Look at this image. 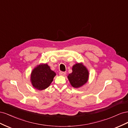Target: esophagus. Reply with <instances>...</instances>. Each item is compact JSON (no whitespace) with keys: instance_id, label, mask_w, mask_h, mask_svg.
I'll use <instances>...</instances> for the list:
<instances>
[{"instance_id":"esophagus-1","label":"esophagus","mask_w":128,"mask_h":128,"mask_svg":"<svg viewBox=\"0 0 128 128\" xmlns=\"http://www.w3.org/2000/svg\"><path fill=\"white\" fill-rule=\"evenodd\" d=\"M66 74V72H59V75H62V76H64Z\"/></svg>"}]
</instances>
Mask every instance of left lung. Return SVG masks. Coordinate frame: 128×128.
<instances>
[{"label":"left lung","mask_w":128,"mask_h":128,"mask_svg":"<svg viewBox=\"0 0 128 128\" xmlns=\"http://www.w3.org/2000/svg\"><path fill=\"white\" fill-rule=\"evenodd\" d=\"M72 72L68 75L71 86L75 88L82 87L88 81L89 72L83 63H77L72 67Z\"/></svg>","instance_id":"8db88e82"}]
</instances>
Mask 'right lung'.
<instances>
[{
	"label": "right lung",
	"instance_id": "right-lung-1",
	"mask_svg": "<svg viewBox=\"0 0 128 128\" xmlns=\"http://www.w3.org/2000/svg\"><path fill=\"white\" fill-rule=\"evenodd\" d=\"M56 75V72L51 70L47 64H40L32 70L30 81L34 88L43 90L50 86Z\"/></svg>",
	"mask_w": 128,
	"mask_h": 128
}]
</instances>
